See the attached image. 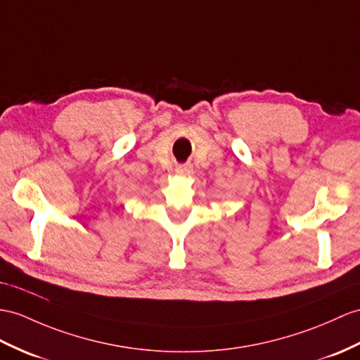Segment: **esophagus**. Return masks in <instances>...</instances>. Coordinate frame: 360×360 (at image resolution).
<instances>
[{"mask_svg": "<svg viewBox=\"0 0 360 360\" xmlns=\"http://www.w3.org/2000/svg\"><path fill=\"white\" fill-rule=\"evenodd\" d=\"M175 171H177V174H181V175H189L192 174V166L185 163V165H179L177 168H175Z\"/></svg>", "mask_w": 360, "mask_h": 360, "instance_id": "obj_1", "label": "esophagus"}]
</instances>
